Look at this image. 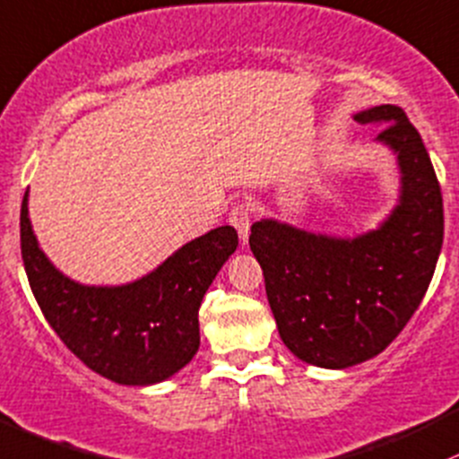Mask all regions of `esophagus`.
<instances>
[{
    "mask_svg": "<svg viewBox=\"0 0 459 459\" xmlns=\"http://www.w3.org/2000/svg\"><path fill=\"white\" fill-rule=\"evenodd\" d=\"M230 223H231V228L238 231L240 240H243V243H247L249 225H251V212H249L247 205L236 204L230 212Z\"/></svg>",
    "mask_w": 459,
    "mask_h": 459,
    "instance_id": "1",
    "label": "esophagus"
}]
</instances>
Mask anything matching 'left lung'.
Segmentation results:
<instances>
[{"label": "left lung", "instance_id": "1", "mask_svg": "<svg viewBox=\"0 0 459 459\" xmlns=\"http://www.w3.org/2000/svg\"><path fill=\"white\" fill-rule=\"evenodd\" d=\"M354 120L385 125L377 140L398 157L401 199L381 228L334 238L263 219L249 236L284 346L330 369L368 361L398 337L425 298L445 236L440 184L407 113L381 105Z\"/></svg>", "mask_w": 459, "mask_h": 459}]
</instances>
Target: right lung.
Here are the masks:
<instances>
[{"label":"right lung","instance_id":"1","mask_svg":"<svg viewBox=\"0 0 459 459\" xmlns=\"http://www.w3.org/2000/svg\"><path fill=\"white\" fill-rule=\"evenodd\" d=\"M22 258L39 308L61 342L120 385H152L179 372L199 350V307L238 247L230 225L177 249L152 273L122 287H85L65 278L39 249L28 192L22 204Z\"/></svg>","mask_w":459,"mask_h":459}]
</instances>
